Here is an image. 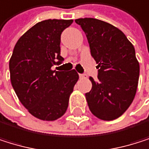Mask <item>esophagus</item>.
Returning a JSON list of instances; mask_svg holds the SVG:
<instances>
[{"label":"esophagus","mask_w":149,"mask_h":149,"mask_svg":"<svg viewBox=\"0 0 149 149\" xmlns=\"http://www.w3.org/2000/svg\"><path fill=\"white\" fill-rule=\"evenodd\" d=\"M79 78L80 79H85L86 78V75H85V74H79Z\"/></svg>","instance_id":"34e87169"}]
</instances>
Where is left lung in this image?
<instances>
[{"instance_id":"8db88e82","label":"left lung","mask_w":149,"mask_h":149,"mask_svg":"<svg viewBox=\"0 0 149 149\" xmlns=\"http://www.w3.org/2000/svg\"><path fill=\"white\" fill-rule=\"evenodd\" d=\"M96 62L98 79L92 77V89L86 93L91 112L110 121L119 118L132 104L138 87L140 64L135 49L122 31L96 18H79Z\"/></svg>"}]
</instances>
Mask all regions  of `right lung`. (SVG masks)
Instances as JSON below:
<instances>
[{"label":"right lung","instance_id":"obj_1","mask_svg":"<svg viewBox=\"0 0 149 149\" xmlns=\"http://www.w3.org/2000/svg\"><path fill=\"white\" fill-rule=\"evenodd\" d=\"M73 20L39 22L20 37L9 60L11 85L21 103L35 118L54 121L66 112L79 79L75 70H53L61 56V34Z\"/></svg>","mask_w":149,"mask_h":149}]
</instances>
